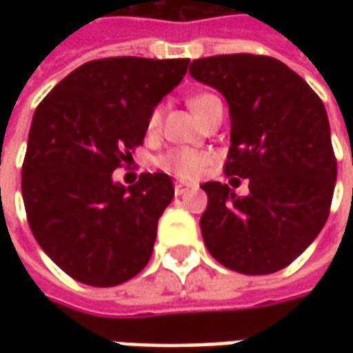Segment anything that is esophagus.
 <instances>
[{"mask_svg": "<svg viewBox=\"0 0 353 353\" xmlns=\"http://www.w3.org/2000/svg\"><path fill=\"white\" fill-rule=\"evenodd\" d=\"M192 189H194V185L185 183V181H176V185H174V191H176L177 196H181V194L192 191Z\"/></svg>", "mask_w": 353, "mask_h": 353, "instance_id": "obj_1", "label": "esophagus"}]
</instances>
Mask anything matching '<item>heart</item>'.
Masks as SVG:
<instances>
[{
	"label": "heart",
	"instance_id": "obj_1",
	"mask_svg": "<svg viewBox=\"0 0 353 353\" xmlns=\"http://www.w3.org/2000/svg\"><path fill=\"white\" fill-rule=\"evenodd\" d=\"M189 108L200 121L208 115V111L221 103V100L212 92H196L189 96ZM162 123V108L157 105L149 113L147 119V130L157 132ZM214 162V154L204 149H192V147H174L168 149L166 153L157 157V166L172 176L181 177V179H196L202 176V172Z\"/></svg>",
	"mask_w": 353,
	"mask_h": 353
}]
</instances>
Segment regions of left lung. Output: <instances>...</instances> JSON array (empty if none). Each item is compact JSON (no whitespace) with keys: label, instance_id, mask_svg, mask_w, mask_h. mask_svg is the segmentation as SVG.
Wrapping results in <instances>:
<instances>
[{"label":"left lung","instance_id":"1","mask_svg":"<svg viewBox=\"0 0 353 353\" xmlns=\"http://www.w3.org/2000/svg\"><path fill=\"white\" fill-rule=\"evenodd\" d=\"M196 81L229 101L225 176L250 179V194L208 181L200 230L208 252L240 274L291 265L323 229L336 181L323 101L291 68L263 54L192 60Z\"/></svg>","mask_w":353,"mask_h":353}]
</instances>
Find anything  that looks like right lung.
Segmentation results:
<instances>
[{"instance_id": "1", "label": "right lung", "mask_w": 353, "mask_h": 353, "mask_svg": "<svg viewBox=\"0 0 353 353\" xmlns=\"http://www.w3.org/2000/svg\"><path fill=\"white\" fill-rule=\"evenodd\" d=\"M189 58L113 57L73 70L37 105L22 162V199L37 244L73 280L111 288L151 259L174 199L162 172L123 187L113 170L143 143L147 119Z\"/></svg>"}]
</instances>
